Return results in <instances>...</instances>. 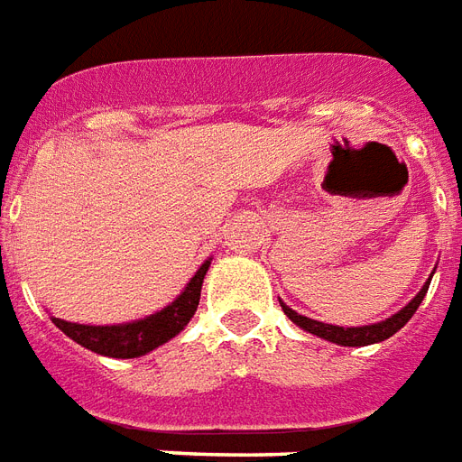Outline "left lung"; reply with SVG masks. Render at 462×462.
<instances>
[{
  "instance_id": "obj_1",
  "label": "left lung",
  "mask_w": 462,
  "mask_h": 462,
  "mask_svg": "<svg viewBox=\"0 0 462 462\" xmlns=\"http://www.w3.org/2000/svg\"><path fill=\"white\" fill-rule=\"evenodd\" d=\"M436 271V269H434ZM434 276V273H431ZM431 276L427 278V283L421 286L414 298H411L402 310H397L395 315H390L387 319H380V322H373V325L364 327H339V325H325V322H317V319H310L305 315H298L293 308H288L286 302L281 300V308L288 315V319L298 325L305 332L315 334L319 339L332 341V344H339V346H368V344H378V341L390 339L393 334L400 332L407 322L411 319V315L417 312V308L424 300V295L429 291V283H431Z\"/></svg>"
}]
</instances>
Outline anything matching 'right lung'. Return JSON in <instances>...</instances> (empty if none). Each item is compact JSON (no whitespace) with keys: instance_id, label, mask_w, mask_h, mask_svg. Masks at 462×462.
Instances as JSON below:
<instances>
[{"instance_id":"1","label":"right lung","mask_w":462,"mask_h":462,"mask_svg":"<svg viewBox=\"0 0 462 462\" xmlns=\"http://www.w3.org/2000/svg\"><path fill=\"white\" fill-rule=\"evenodd\" d=\"M208 266H210V259L200 263L184 291L176 295L167 308L157 310L154 315L140 317V319L123 322V325H79V322H67V319L51 315L52 325L72 341H77L79 346L89 348L98 356H145L162 344H167L169 339H174L176 334L184 332V327L191 322V317L196 315V308H199L200 288H203Z\"/></svg>"}]
</instances>
